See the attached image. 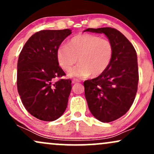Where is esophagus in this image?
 <instances>
[{
    "mask_svg": "<svg viewBox=\"0 0 154 154\" xmlns=\"http://www.w3.org/2000/svg\"><path fill=\"white\" fill-rule=\"evenodd\" d=\"M79 82L78 79H72V82L73 83V84H75V83H77V82Z\"/></svg>",
    "mask_w": 154,
    "mask_h": 154,
    "instance_id": "esophagus-1",
    "label": "esophagus"
}]
</instances>
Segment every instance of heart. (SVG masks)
I'll list each match as a JSON object with an SVG mask.
<instances>
[{
	"mask_svg": "<svg viewBox=\"0 0 154 154\" xmlns=\"http://www.w3.org/2000/svg\"><path fill=\"white\" fill-rule=\"evenodd\" d=\"M114 45L109 40L91 34H79L61 45L56 51L59 65L69 71L79 61L80 64L70 70L69 77H98L109 66L114 56Z\"/></svg>",
	"mask_w": 154,
	"mask_h": 154,
	"instance_id": "b5f03b06",
	"label": "heart"
}]
</instances>
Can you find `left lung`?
Wrapping results in <instances>:
<instances>
[{
	"instance_id": "8db88e82",
	"label": "left lung",
	"mask_w": 154,
	"mask_h": 154,
	"mask_svg": "<svg viewBox=\"0 0 154 154\" xmlns=\"http://www.w3.org/2000/svg\"><path fill=\"white\" fill-rule=\"evenodd\" d=\"M86 31L103 33L114 45L107 69L84 82L91 114L102 122H110L125 115L135 100L139 80L137 53L126 37L114 28H88Z\"/></svg>"
}]
</instances>
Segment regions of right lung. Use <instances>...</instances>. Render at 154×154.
Here are the masks:
<instances>
[{"label": "right lung", "mask_w": 154, "mask_h": 154, "mask_svg": "<svg viewBox=\"0 0 154 154\" xmlns=\"http://www.w3.org/2000/svg\"><path fill=\"white\" fill-rule=\"evenodd\" d=\"M71 29L41 30L32 35L19 54L17 90L26 111L37 119L51 122L63 114L72 90L71 79L59 66L56 51Z\"/></svg>", "instance_id": "obj_1"}]
</instances>
